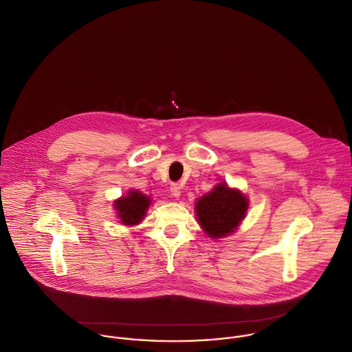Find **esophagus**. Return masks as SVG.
Masks as SVG:
<instances>
[{"mask_svg":"<svg viewBox=\"0 0 352 352\" xmlns=\"http://www.w3.org/2000/svg\"><path fill=\"white\" fill-rule=\"evenodd\" d=\"M170 190H171V195H173L175 199H179V196H181V188H179V185L173 184V185L170 186Z\"/></svg>","mask_w":352,"mask_h":352,"instance_id":"34e87169","label":"esophagus"}]
</instances>
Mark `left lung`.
Wrapping results in <instances>:
<instances>
[{"label": "left lung", "mask_w": 352, "mask_h": 352, "mask_svg": "<svg viewBox=\"0 0 352 352\" xmlns=\"http://www.w3.org/2000/svg\"><path fill=\"white\" fill-rule=\"evenodd\" d=\"M249 197L239 189L219 182L207 195L197 199L195 213L201 230L212 238L231 235L246 217Z\"/></svg>", "instance_id": "obj_1"}]
</instances>
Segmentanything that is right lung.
Listing matches in <instances>:
<instances>
[{"instance_id": "add662e5", "label": "right lung", "mask_w": 352, "mask_h": 352, "mask_svg": "<svg viewBox=\"0 0 352 352\" xmlns=\"http://www.w3.org/2000/svg\"><path fill=\"white\" fill-rule=\"evenodd\" d=\"M151 204L152 199L149 196L133 189L129 190L126 196H122L113 203L120 223L129 227L138 226L144 220Z\"/></svg>"}]
</instances>
